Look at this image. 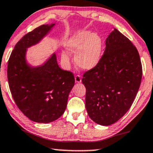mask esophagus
Returning a JSON list of instances; mask_svg holds the SVG:
<instances>
[{"label":"esophagus","mask_w":153,"mask_h":153,"mask_svg":"<svg viewBox=\"0 0 153 153\" xmlns=\"http://www.w3.org/2000/svg\"><path fill=\"white\" fill-rule=\"evenodd\" d=\"M75 81H76V83L81 82V79L80 75H76V76H75Z\"/></svg>","instance_id":"obj_1"}]
</instances>
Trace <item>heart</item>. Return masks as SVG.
Listing matches in <instances>:
<instances>
[{"label": "heart", "mask_w": 153, "mask_h": 153, "mask_svg": "<svg viewBox=\"0 0 153 153\" xmlns=\"http://www.w3.org/2000/svg\"><path fill=\"white\" fill-rule=\"evenodd\" d=\"M67 49L76 54L75 62L77 66L84 70L94 68L100 61L102 51V40L100 36L89 31L79 33L68 41ZM62 58L68 60L69 55L62 53Z\"/></svg>", "instance_id": "obj_1"}]
</instances>
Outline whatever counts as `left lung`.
I'll list each match as a JSON object with an SVG mask.
<instances>
[{
  "label": "left lung",
  "mask_w": 153,
  "mask_h": 153,
  "mask_svg": "<svg viewBox=\"0 0 153 153\" xmlns=\"http://www.w3.org/2000/svg\"><path fill=\"white\" fill-rule=\"evenodd\" d=\"M104 53L94 68L85 72L86 108L97 124L109 126L122 117L134 102L142 79L139 53L117 29L110 33Z\"/></svg>",
  "instance_id": "8db88e82"
}]
</instances>
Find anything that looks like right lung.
<instances>
[{
	"label": "right lung",
	"mask_w": 153,
	"mask_h": 153,
	"mask_svg": "<svg viewBox=\"0 0 153 153\" xmlns=\"http://www.w3.org/2000/svg\"><path fill=\"white\" fill-rule=\"evenodd\" d=\"M54 25H43L24 36L7 63V80L16 105L38 123L53 122L62 115L74 85L73 73L58 66L55 53L42 66L31 67L26 62L27 48L39 43Z\"/></svg>",
	"instance_id": "right-lung-1"
}]
</instances>
